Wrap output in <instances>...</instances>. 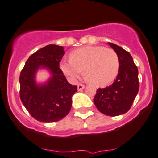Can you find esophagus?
Wrapping results in <instances>:
<instances>
[{
    "label": "esophagus",
    "mask_w": 158,
    "mask_h": 158,
    "mask_svg": "<svg viewBox=\"0 0 158 158\" xmlns=\"http://www.w3.org/2000/svg\"><path fill=\"white\" fill-rule=\"evenodd\" d=\"M84 88H85V86H84L83 84H79V85H78V86H77V89H78V90L79 91H81L82 90V89H83Z\"/></svg>",
    "instance_id": "esophagus-1"
}]
</instances>
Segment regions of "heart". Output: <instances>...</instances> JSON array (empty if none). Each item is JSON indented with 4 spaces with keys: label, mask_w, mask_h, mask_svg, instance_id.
<instances>
[{
    "label": "heart",
    "mask_w": 158,
    "mask_h": 158,
    "mask_svg": "<svg viewBox=\"0 0 158 158\" xmlns=\"http://www.w3.org/2000/svg\"><path fill=\"white\" fill-rule=\"evenodd\" d=\"M69 61L61 63V69L72 81H76L82 70L85 77L96 86H105L117 77L120 69L118 54L111 48L88 46L72 51Z\"/></svg>",
    "instance_id": "obj_1"
}]
</instances>
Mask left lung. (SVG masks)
I'll list each match as a JSON object with an SVG mask.
<instances>
[{"mask_svg":"<svg viewBox=\"0 0 158 158\" xmlns=\"http://www.w3.org/2000/svg\"><path fill=\"white\" fill-rule=\"evenodd\" d=\"M120 58V69L112 85L97 90L94 102L102 114L118 116L125 114L132 107L139 91L138 69L132 56L123 48L108 43Z\"/></svg>","mask_w":158,"mask_h":158,"instance_id":"obj_1","label":"left lung"}]
</instances>
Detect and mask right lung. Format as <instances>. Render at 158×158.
I'll return each instance as SVG.
<instances>
[{"instance_id":"add662e5","label":"right lung","mask_w":158,"mask_h":158,"mask_svg":"<svg viewBox=\"0 0 158 158\" xmlns=\"http://www.w3.org/2000/svg\"><path fill=\"white\" fill-rule=\"evenodd\" d=\"M64 54L63 47L46 46L28 58L20 74V99L31 116L40 122H57L65 117L72 107V97L77 92V86L68 82L59 67ZM40 66L48 68L52 74L44 85L35 82Z\"/></svg>"}]
</instances>
